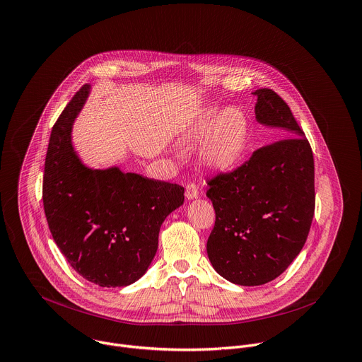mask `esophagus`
<instances>
[{
    "instance_id": "34e87169",
    "label": "esophagus",
    "mask_w": 362,
    "mask_h": 362,
    "mask_svg": "<svg viewBox=\"0 0 362 362\" xmlns=\"http://www.w3.org/2000/svg\"><path fill=\"white\" fill-rule=\"evenodd\" d=\"M186 199H196L199 196V187L196 183H187L186 185V192H185Z\"/></svg>"
}]
</instances>
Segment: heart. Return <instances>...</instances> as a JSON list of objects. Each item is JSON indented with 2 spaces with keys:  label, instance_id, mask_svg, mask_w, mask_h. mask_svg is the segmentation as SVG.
I'll list each match as a JSON object with an SVG mask.
<instances>
[{
  "label": "heart",
  "instance_id": "1",
  "mask_svg": "<svg viewBox=\"0 0 362 362\" xmlns=\"http://www.w3.org/2000/svg\"><path fill=\"white\" fill-rule=\"evenodd\" d=\"M207 134L209 136L200 152L204 163L218 170L230 169L238 163L246 151L247 119L243 112L234 107L224 110L221 115L216 110H209L192 128L189 138L199 141Z\"/></svg>",
  "mask_w": 362,
  "mask_h": 362
}]
</instances>
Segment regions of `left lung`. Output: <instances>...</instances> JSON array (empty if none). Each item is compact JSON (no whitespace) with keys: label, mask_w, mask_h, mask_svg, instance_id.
I'll return each mask as SVG.
<instances>
[{"label":"left lung","mask_w":362,"mask_h":362,"mask_svg":"<svg viewBox=\"0 0 362 362\" xmlns=\"http://www.w3.org/2000/svg\"><path fill=\"white\" fill-rule=\"evenodd\" d=\"M260 124L281 136L237 169L207 180L216 221L207 240L214 270L238 286L279 277L301 252L314 217V158L288 105L274 90L253 92Z\"/></svg>","instance_id":"1"}]
</instances>
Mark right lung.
I'll return each mask as SVG.
<instances>
[{"label":"right lung","instance_id":"1","mask_svg":"<svg viewBox=\"0 0 362 362\" xmlns=\"http://www.w3.org/2000/svg\"><path fill=\"white\" fill-rule=\"evenodd\" d=\"M85 83L55 122L45 158L42 200L51 234L71 267L100 287H124L149 269L160 226L183 204L180 185L86 168L74 152L72 124Z\"/></svg>","mask_w":362,"mask_h":362}]
</instances>
